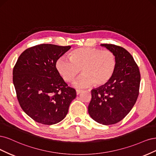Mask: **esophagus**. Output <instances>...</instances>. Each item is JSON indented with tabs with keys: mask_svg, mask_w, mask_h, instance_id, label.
<instances>
[{
	"mask_svg": "<svg viewBox=\"0 0 156 156\" xmlns=\"http://www.w3.org/2000/svg\"><path fill=\"white\" fill-rule=\"evenodd\" d=\"M82 92H83V90L77 89V90H76V94H79L80 93H81Z\"/></svg>",
	"mask_w": 156,
	"mask_h": 156,
	"instance_id": "esophagus-1",
	"label": "esophagus"
}]
</instances>
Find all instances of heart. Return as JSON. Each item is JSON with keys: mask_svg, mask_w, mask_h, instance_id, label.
<instances>
[{"mask_svg": "<svg viewBox=\"0 0 156 156\" xmlns=\"http://www.w3.org/2000/svg\"><path fill=\"white\" fill-rule=\"evenodd\" d=\"M56 67L66 82H71L80 72L82 74L73 83L74 87L84 88L94 83L101 86L107 83L115 73L117 59L109 50L81 47L70 52L69 59L63 56L58 59Z\"/></svg>", "mask_w": 156, "mask_h": 156, "instance_id": "obj_1", "label": "heart"}]
</instances>
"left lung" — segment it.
Here are the masks:
<instances>
[{
  "label": "left lung",
  "instance_id": "left-lung-1",
  "mask_svg": "<svg viewBox=\"0 0 156 156\" xmlns=\"http://www.w3.org/2000/svg\"><path fill=\"white\" fill-rule=\"evenodd\" d=\"M117 59L113 76L104 85L91 91L88 112L95 121L104 125L116 124L131 111L139 93L140 74L132 56L125 48L102 44Z\"/></svg>",
  "mask_w": 156,
  "mask_h": 156
}]
</instances>
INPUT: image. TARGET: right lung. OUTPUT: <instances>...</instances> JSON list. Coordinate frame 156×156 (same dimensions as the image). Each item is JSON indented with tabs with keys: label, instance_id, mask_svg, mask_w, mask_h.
<instances>
[{
	"label": "right lung",
	"instance_id": "obj_1",
	"mask_svg": "<svg viewBox=\"0 0 156 156\" xmlns=\"http://www.w3.org/2000/svg\"><path fill=\"white\" fill-rule=\"evenodd\" d=\"M71 46L41 44L19 56L13 70V82L23 111L35 121L46 125L58 123L66 117L76 98L56 67L59 58Z\"/></svg>",
	"mask_w": 156,
	"mask_h": 156
}]
</instances>
